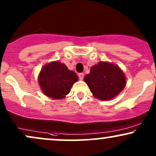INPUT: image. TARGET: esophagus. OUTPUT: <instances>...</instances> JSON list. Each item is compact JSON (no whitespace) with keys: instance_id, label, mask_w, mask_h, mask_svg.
<instances>
[{"instance_id":"esophagus-1","label":"esophagus","mask_w":156,"mask_h":156,"mask_svg":"<svg viewBox=\"0 0 156 156\" xmlns=\"http://www.w3.org/2000/svg\"><path fill=\"white\" fill-rule=\"evenodd\" d=\"M78 78H79L80 80H83L84 78L83 73H79V74H78Z\"/></svg>"}]
</instances>
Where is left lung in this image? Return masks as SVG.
I'll use <instances>...</instances> for the list:
<instances>
[{
    "mask_svg": "<svg viewBox=\"0 0 156 156\" xmlns=\"http://www.w3.org/2000/svg\"><path fill=\"white\" fill-rule=\"evenodd\" d=\"M91 92L96 98L109 101L125 88L126 78L122 70L116 64L101 62L92 66L90 73L84 77Z\"/></svg>",
    "mask_w": 156,
    "mask_h": 156,
    "instance_id": "1",
    "label": "left lung"
}]
</instances>
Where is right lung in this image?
Here are the masks:
<instances>
[{"instance_id": "1", "label": "right lung", "mask_w": 156, "mask_h": 156, "mask_svg": "<svg viewBox=\"0 0 156 156\" xmlns=\"http://www.w3.org/2000/svg\"><path fill=\"white\" fill-rule=\"evenodd\" d=\"M78 80L75 72L69 70L65 64L58 61L45 64L38 77L39 84L44 94L56 100L65 98Z\"/></svg>"}]
</instances>
